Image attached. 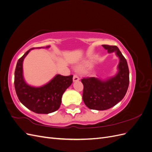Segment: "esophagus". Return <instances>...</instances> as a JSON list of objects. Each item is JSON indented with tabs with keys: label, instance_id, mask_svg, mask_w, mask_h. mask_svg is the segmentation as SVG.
I'll return each mask as SVG.
<instances>
[{
	"label": "esophagus",
	"instance_id": "esophagus-1",
	"mask_svg": "<svg viewBox=\"0 0 152 152\" xmlns=\"http://www.w3.org/2000/svg\"><path fill=\"white\" fill-rule=\"evenodd\" d=\"M79 76H78L77 74H73V81L74 82H75V81H78V80H79Z\"/></svg>",
	"mask_w": 152,
	"mask_h": 152
}]
</instances>
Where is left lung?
Listing matches in <instances>:
<instances>
[{"label": "left lung", "mask_w": 152, "mask_h": 152, "mask_svg": "<svg viewBox=\"0 0 152 152\" xmlns=\"http://www.w3.org/2000/svg\"><path fill=\"white\" fill-rule=\"evenodd\" d=\"M108 53L115 52L120 58L117 75L107 81L94 77H84L82 98L87 107L92 110H105L117 104L125 96L129 84V71L126 58L116 45H102Z\"/></svg>", "instance_id": "8db88e82"}]
</instances>
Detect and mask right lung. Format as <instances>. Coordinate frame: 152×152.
I'll return each mask as SVG.
<instances>
[{"mask_svg": "<svg viewBox=\"0 0 152 152\" xmlns=\"http://www.w3.org/2000/svg\"><path fill=\"white\" fill-rule=\"evenodd\" d=\"M34 49L27 50L18 59L15 72V90L20 102L27 108L37 113L48 114L56 111L60 107L63 93L73 82V75H57L48 84L40 87L27 85L23 77V61Z\"/></svg>", "mask_w": 152, "mask_h": 152, "instance_id": "right-lung-1", "label": "right lung"}]
</instances>
